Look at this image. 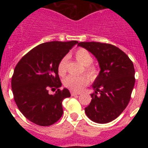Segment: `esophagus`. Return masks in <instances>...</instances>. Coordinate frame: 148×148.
<instances>
[{
    "label": "esophagus",
    "mask_w": 148,
    "mask_h": 148,
    "mask_svg": "<svg viewBox=\"0 0 148 148\" xmlns=\"http://www.w3.org/2000/svg\"><path fill=\"white\" fill-rule=\"evenodd\" d=\"M70 93H71V95H79V92H73V91H71L70 92Z\"/></svg>",
    "instance_id": "obj_1"
}]
</instances>
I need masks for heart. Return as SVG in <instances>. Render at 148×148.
Listing matches in <instances>:
<instances>
[{"instance_id":"heart-1","label":"heart","mask_w":148,"mask_h":148,"mask_svg":"<svg viewBox=\"0 0 148 148\" xmlns=\"http://www.w3.org/2000/svg\"><path fill=\"white\" fill-rule=\"evenodd\" d=\"M75 58L78 62L85 66L84 70L88 76L91 79H95L98 75V70L95 66H91L92 63V57L88 51L83 48L77 49L75 53ZM66 61L67 58L64 57L60 61L58 65V73L60 75L63 76L66 73ZM89 83V78L86 75H69L64 80V84L66 87L73 90V91H81L84 87Z\"/></svg>"}]
</instances>
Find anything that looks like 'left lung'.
I'll return each mask as SVG.
<instances>
[{
	"mask_svg": "<svg viewBox=\"0 0 148 148\" xmlns=\"http://www.w3.org/2000/svg\"><path fill=\"white\" fill-rule=\"evenodd\" d=\"M78 47L92 53L100 67L92 84L95 92L91 94V102L85 108L86 115L95 123L110 122L122 113L130 101L135 84L133 62L122 50L112 44L80 42Z\"/></svg>",
	"mask_w": 148,
	"mask_h": 148,
	"instance_id": "obj_1",
	"label": "left lung"
}]
</instances>
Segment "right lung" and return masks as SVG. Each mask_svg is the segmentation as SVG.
Returning a JSON list of instances; mask_svg holds the SVG:
<instances>
[{
	"label": "right lung",
	"mask_w": 148,
	"mask_h": 148,
	"mask_svg": "<svg viewBox=\"0 0 148 148\" xmlns=\"http://www.w3.org/2000/svg\"><path fill=\"white\" fill-rule=\"evenodd\" d=\"M77 40L50 41L35 47L19 61L12 78L14 99L22 114L40 126H49L63 114L62 101L70 97L68 89L60 90L58 65ZM57 89L50 95L49 89Z\"/></svg>",
	"instance_id": "add662e5"
}]
</instances>
